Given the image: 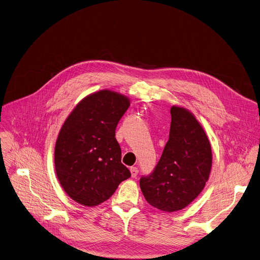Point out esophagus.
<instances>
[{
	"label": "esophagus",
	"instance_id": "esophagus-1",
	"mask_svg": "<svg viewBox=\"0 0 260 260\" xmlns=\"http://www.w3.org/2000/svg\"><path fill=\"white\" fill-rule=\"evenodd\" d=\"M131 174H132V177H136L137 175H138V173H139V170H138V168L137 167H131Z\"/></svg>",
	"mask_w": 260,
	"mask_h": 260
}]
</instances>
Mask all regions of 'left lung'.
I'll list each match as a JSON object with an SVG mask.
<instances>
[{"instance_id": "obj_1", "label": "left lung", "mask_w": 260, "mask_h": 260, "mask_svg": "<svg viewBox=\"0 0 260 260\" xmlns=\"http://www.w3.org/2000/svg\"><path fill=\"white\" fill-rule=\"evenodd\" d=\"M169 140L151 175L140 179L146 201L173 212L193 202L209 178L212 153L208 137L192 112L172 106Z\"/></svg>"}]
</instances>
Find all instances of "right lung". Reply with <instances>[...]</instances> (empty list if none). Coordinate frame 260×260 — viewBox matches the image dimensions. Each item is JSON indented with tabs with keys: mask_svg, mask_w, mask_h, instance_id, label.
I'll list each match as a JSON object with an SVG mask.
<instances>
[{
	"mask_svg": "<svg viewBox=\"0 0 260 260\" xmlns=\"http://www.w3.org/2000/svg\"><path fill=\"white\" fill-rule=\"evenodd\" d=\"M131 105L109 89L84 98L64 121L55 145V170L65 193L92 207L107 201L131 176L115 129Z\"/></svg>",
	"mask_w": 260,
	"mask_h": 260,
	"instance_id": "right-lung-1",
	"label": "right lung"
}]
</instances>
